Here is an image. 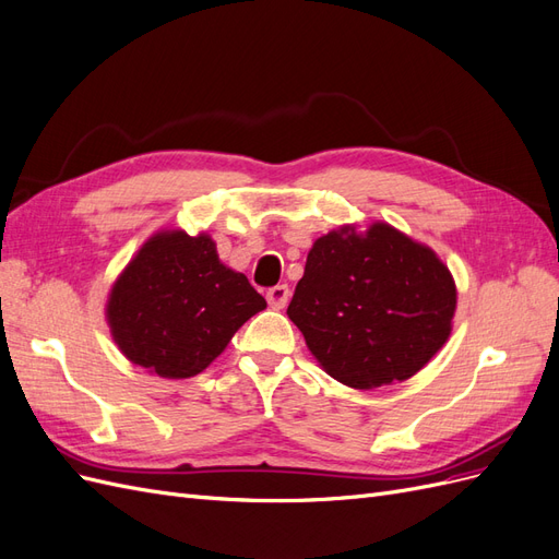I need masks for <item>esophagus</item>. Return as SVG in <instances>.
I'll use <instances>...</instances> for the list:
<instances>
[{"label":"esophagus","mask_w":559,"mask_h":559,"mask_svg":"<svg viewBox=\"0 0 559 559\" xmlns=\"http://www.w3.org/2000/svg\"><path fill=\"white\" fill-rule=\"evenodd\" d=\"M265 298H267L270 308L282 310V308H286V302H289V298H292V289L286 284H277L265 294Z\"/></svg>","instance_id":"esophagus-1"}]
</instances>
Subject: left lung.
<instances>
[{
  "label": "left lung",
  "mask_w": 559,
  "mask_h": 559,
  "mask_svg": "<svg viewBox=\"0 0 559 559\" xmlns=\"http://www.w3.org/2000/svg\"><path fill=\"white\" fill-rule=\"evenodd\" d=\"M454 308L436 251L378 222L321 235L286 314L331 378L373 389L425 368L450 337Z\"/></svg>",
  "instance_id": "8db88e82"
}]
</instances>
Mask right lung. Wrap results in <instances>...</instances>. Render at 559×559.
Returning <instances> with one entry per match:
<instances>
[{
	"label": "right lung",
	"instance_id": "right-lung-1",
	"mask_svg": "<svg viewBox=\"0 0 559 559\" xmlns=\"http://www.w3.org/2000/svg\"><path fill=\"white\" fill-rule=\"evenodd\" d=\"M265 298L218 261L207 233L148 238L111 286L107 321L126 357L160 378L202 373Z\"/></svg>",
	"mask_w": 559,
	"mask_h": 559
}]
</instances>
